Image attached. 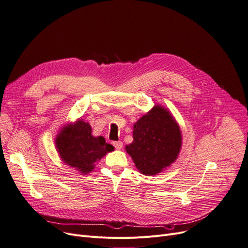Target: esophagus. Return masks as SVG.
<instances>
[{"mask_svg":"<svg viewBox=\"0 0 248 248\" xmlns=\"http://www.w3.org/2000/svg\"><path fill=\"white\" fill-rule=\"evenodd\" d=\"M112 144H113V146H114L116 149H121L122 146H123L122 141H113Z\"/></svg>","mask_w":248,"mask_h":248,"instance_id":"esophagus-1","label":"esophagus"}]
</instances>
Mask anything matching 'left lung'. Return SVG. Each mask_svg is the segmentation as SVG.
I'll return each mask as SVG.
<instances>
[{"mask_svg":"<svg viewBox=\"0 0 248 248\" xmlns=\"http://www.w3.org/2000/svg\"><path fill=\"white\" fill-rule=\"evenodd\" d=\"M133 142L126 151L141 173L153 175L170 167L182 145V134L169 111L155 106L134 125Z\"/></svg>","mask_w":248,"mask_h":248,"instance_id":"left-lung-1","label":"left lung"}]
</instances>
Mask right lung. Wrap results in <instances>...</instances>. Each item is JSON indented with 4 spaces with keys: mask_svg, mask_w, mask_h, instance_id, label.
<instances>
[{
    "mask_svg": "<svg viewBox=\"0 0 248 248\" xmlns=\"http://www.w3.org/2000/svg\"><path fill=\"white\" fill-rule=\"evenodd\" d=\"M56 146L62 160L81 173L92 171L95 167L93 163L114 150L111 144L106 143L103 136L93 137L90 124L81 120L65 127L58 134Z\"/></svg>",
    "mask_w": 248,
    "mask_h": 248,
    "instance_id": "add662e5",
    "label": "right lung"
}]
</instances>
